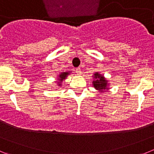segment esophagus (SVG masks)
Returning <instances> with one entry per match:
<instances>
[{"instance_id":"1","label":"esophagus","mask_w":154,"mask_h":154,"mask_svg":"<svg viewBox=\"0 0 154 154\" xmlns=\"http://www.w3.org/2000/svg\"><path fill=\"white\" fill-rule=\"evenodd\" d=\"M75 72L77 73V75H80L82 74V71H81V69H80V68H76Z\"/></svg>"}]
</instances>
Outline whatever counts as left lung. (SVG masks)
Listing matches in <instances>:
<instances>
[{"label": "left lung", "instance_id": "1", "mask_svg": "<svg viewBox=\"0 0 154 154\" xmlns=\"http://www.w3.org/2000/svg\"><path fill=\"white\" fill-rule=\"evenodd\" d=\"M93 81H92V85L95 89L99 92H103L106 90H108L109 85V84L108 83V80L105 78L103 75L99 74V72L94 73L93 75Z\"/></svg>", "mask_w": 154, "mask_h": 154}]
</instances>
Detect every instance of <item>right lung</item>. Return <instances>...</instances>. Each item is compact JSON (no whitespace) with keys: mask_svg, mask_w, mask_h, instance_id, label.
I'll list each match as a JSON object with an SVG mask.
<instances>
[{"mask_svg":"<svg viewBox=\"0 0 154 154\" xmlns=\"http://www.w3.org/2000/svg\"><path fill=\"white\" fill-rule=\"evenodd\" d=\"M70 74V72H63L60 73L58 76V79L56 81V83L58 86H62V82L67 78V76Z\"/></svg>","mask_w":154,"mask_h":154,"instance_id":"1","label":"right lung"}]
</instances>
